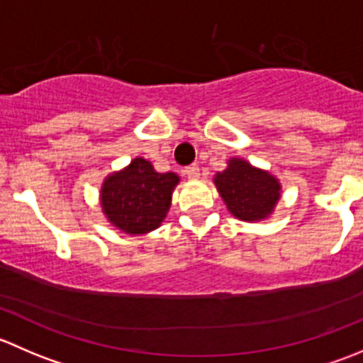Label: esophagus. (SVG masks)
Returning a JSON list of instances; mask_svg holds the SVG:
<instances>
[{
    "instance_id": "obj_1",
    "label": "esophagus",
    "mask_w": 363,
    "mask_h": 363,
    "mask_svg": "<svg viewBox=\"0 0 363 363\" xmlns=\"http://www.w3.org/2000/svg\"><path fill=\"white\" fill-rule=\"evenodd\" d=\"M184 174L188 175L189 179H199L200 177V168L199 164H189V167L184 168Z\"/></svg>"
}]
</instances>
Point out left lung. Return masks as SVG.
Wrapping results in <instances>:
<instances>
[{"instance_id":"1","label":"left lung","mask_w":363,"mask_h":363,"mask_svg":"<svg viewBox=\"0 0 363 363\" xmlns=\"http://www.w3.org/2000/svg\"><path fill=\"white\" fill-rule=\"evenodd\" d=\"M214 184L228 211L242 221L269 218L281 199V184L274 175L239 158L228 161Z\"/></svg>"}]
</instances>
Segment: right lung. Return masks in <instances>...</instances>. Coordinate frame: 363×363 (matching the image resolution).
Here are the masks:
<instances>
[{
	"label": "right lung",
	"mask_w": 363,
	"mask_h": 363,
	"mask_svg": "<svg viewBox=\"0 0 363 363\" xmlns=\"http://www.w3.org/2000/svg\"><path fill=\"white\" fill-rule=\"evenodd\" d=\"M179 177L174 172L158 174L144 158H135L124 170L105 179L101 207L113 226L130 235L158 228L172 202Z\"/></svg>",
	"instance_id": "add662e5"
}]
</instances>
